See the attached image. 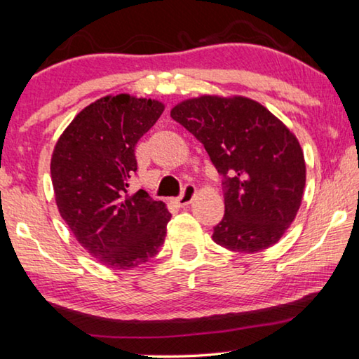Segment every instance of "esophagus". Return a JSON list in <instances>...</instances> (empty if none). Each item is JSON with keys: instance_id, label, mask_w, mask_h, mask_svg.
I'll list each match as a JSON object with an SVG mask.
<instances>
[{"instance_id": "obj_1", "label": "esophagus", "mask_w": 359, "mask_h": 359, "mask_svg": "<svg viewBox=\"0 0 359 359\" xmlns=\"http://www.w3.org/2000/svg\"><path fill=\"white\" fill-rule=\"evenodd\" d=\"M196 194H197L196 187L192 186V184H186L183 194H181L178 198H175V203H176V205H178V207L189 205V203H191L192 201H194Z\"/></svg>"}]
</instances>
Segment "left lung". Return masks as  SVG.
Returning a JSON list of instances; mask_svg holds the SVG:
<instances>
[{
	"label": "left lung",
	"instance_id": "1",
	"mask_svg": "<svg viewBox=\"0 0 359 359\" xmlns=\"http://www.w3.org/2000/svg\"><path fill=\"white\" fill-rule=\"evenodd\" d=\"M170 115L202 142L224 176V217L213 241L242 253L274 245L295 219L305 189L297 136L260 102L237 95L184 99Z\"/></svg>",
	"mask_w": 359,
	"mask_h": 359
}]
</instances>
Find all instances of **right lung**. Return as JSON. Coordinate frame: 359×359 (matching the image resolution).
I'll list each match as a JSON object with an SVG mask.
<instances>
[{
	"mask_svg": "<svg viewBox=\"0 0 359 359\" xmlns=\"http://www.w3.org/2000/svg\"><path fill=\"white\" fill-rule=\"evenodd\" d=\"M163 109L157 99L107 95L76 114L54 146L57 210L79 244L107 268L141 266L167 236V205L141 189L128 192L136 142Z\"/></svg>",
	"mask_w": 359,
	"mask_h": 359,
	"instance_id": "1",
	"label": "right lung"
}]
</instances>
